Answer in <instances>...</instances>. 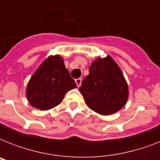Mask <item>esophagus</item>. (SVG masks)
I'll return each instance as SVG.
<instances>
[{
  "mask_svg": "<svg viewBox=\"0 0 160 160\" xmlns=\"http://www.w3.org/2000/svg\"><path fill=\"white\" fill-rule=\"evenodd\" d=\"M81 82H82V80L80 79V78H78L75 80V83H76V85H77L78 87H80V85H81Z\"/></svg>",
  "mask_w": 160,
  "mask_h": 160,
  "instance_id": "obj_1",
  "label": "esophagus"
}]
</instances>
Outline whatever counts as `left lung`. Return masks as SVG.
<instances>
[{"mask_svg":"<svg viewBox=\"0 0 160 160\" xmlns=\"http://www.w3.org/2000/svg\"><path fill=\"white\" fill-rule=\"evenodd\" d=\"M80 91L87 106L104 115L119 111L126 104L129 95L124 75L109 55L97 58L92 63Z\"/></svg>","mask_w":160,"mask_h":160,"instance_id":"obj_1","label":"left lung"}]
</instances>
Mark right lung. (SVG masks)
<instances>
[{
  "label": "right lung",
  "instance_id": "1",
  "mask_svg": "<svg viewBox=\"0 0 160 160\" xmlns=\"http://www.w3.org/2000/svg\"><path fill=\"white\" fill-rule=\"evenodd\" d=\"M76 87L62 58L60 55L50 56L31 78L26 97L32 106L46 110L60 105L65 94Z\"/></svg>",
  "mask_w": 160,
  "mask_h": 160
}]
</instances>
